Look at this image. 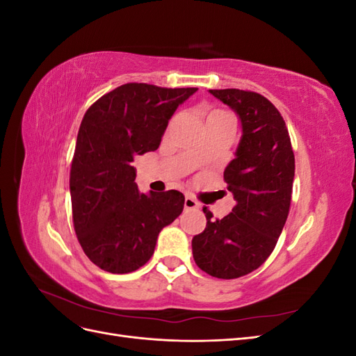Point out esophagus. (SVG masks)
<instances>
[{
    "instance_id": "34e87169",
    "label": "esophagus",
    "mask_w": 356,
    "mask_h": 356,
    "mask_svg": "<svg viewBox=\"0 0 356 356\" xmlns=\"http://www.w3.org/2000/svg\"><path fill=\"white\" fill-rule=\"evenodd\" d=\"M199 207H200V204L196 199H193L191 196H186V200H184V208L186 209H196Z\"/></svg>"
}]
</instances>
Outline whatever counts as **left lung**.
I'll return each mask as SVG.
<instances>
[{
    "label": "left lung",
    "instance_id": "left-lung-1",
    "mask_svg": "<svg viewBox=\"0 0 356 356\" xmlns=\"http://www.w3.org/2000/svg\"><path fill=\"white\" fill-rule=\"evenodd\" d=\"M209 92L242 122L238 152L224 170L236 204L221 220L203 208L207 227L193 238L191 248L203 272L236 279L257 270L273 252L288 218L296 160L285 120L263 95L241 89Z\"/></svg>",
    "mask_w": 356,
    "mask_h": 356
}]
</instances>
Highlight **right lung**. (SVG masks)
Masks as SVG:
<instances>
[{"label":"right lung","instance_id":"1","mask_svg":"<svg viewBox=\"0 0 356 356\" xmlns=\"http://www.w3.org/2000/svg\"><path fill=\"white\" fill-rule=\"evenodd\" d=\"M196 90L127 83L86 111L70 172L72 222L84 254L102 270L144 266L160 230L182 212L177 190L138 191L132 161L159 148L169 118Z\"/></svg>","mask_w":356,"mask_h":356}]
</instances>
